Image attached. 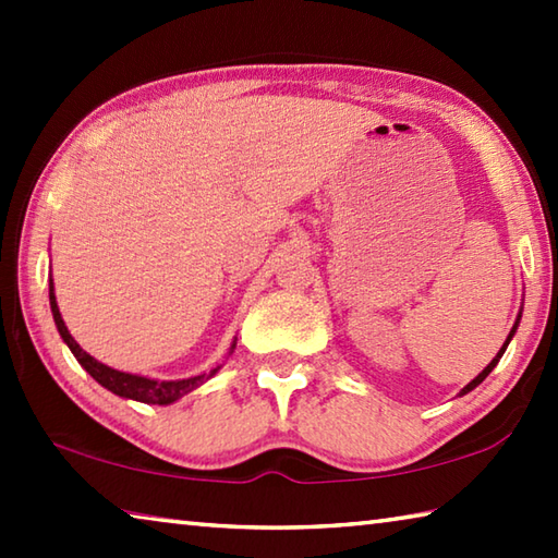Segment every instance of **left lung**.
<instances>
[{
    "mask_svg": "<svg viewBox=\"0 0 558 558\" xmlns=\"http://www.w3.org/2000/svg\"><path fill=\"white\" fill-rule=\"evenodd\" d=\"M519 319H522V310H519V315H517V319H514V327H512V332H509L507 335V339H505V344H502V349H499V352H497V356L493 359V362H489L487 366H485V369L483 372H480L477 376H475V379H472L468 386H462V389H460V396H465V393H470L472 389H475V386H480V384H483L485 379H487V376H489V372H493L495 369V366H497V362H499V359H502V354H505V349H507V344L509 342H512V337H514V332H517V327H519Z\"/></svg>",
    "mask_w": 558,
    "mask_h": 558,
    "instance_id": "obj_1",
    "label": "left lung"
}]
</instances>
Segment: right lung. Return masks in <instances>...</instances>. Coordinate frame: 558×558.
<instances>
[{"label":"right lung","mask_w":558,"mask_h":558,"mask_svg":"<svg viewBox=\"0 0 558 558\" xmlns=\"http://www.w3.org/2000/svg\"><path fill=\"white\" fill-rule=\"evenodd\" d=\"M49 302H51V313H53V323L56 329H59V335L69 349L73 352V356L78 359V364L86 369L93 379H96L102 389L112 391L116 396H122V399H132V401H140V403H157V405H169L182 399L189 391L199 389L202 384H206L211 379V376L221 369V366H216L209 374H199V376H189V379H177V381H159V379H149V376H140V374H128V372H118L112 369V366L98 362L96 356H90L88 352H83L81 344L75 342L71 337L69 327H65L63 317L59 313V302H56V292H53V280L49 278ZM235 349V339L229 349V354Z\"/></svg>","instance_id":"1"}]
</instances>
